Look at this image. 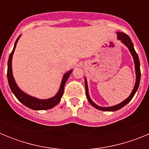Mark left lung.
I'll return each mask as SVG.
<instances>
[{
	"instance_id": "1",
	"label": "left lung",
	"mask_w": 149,
	"mask_h": 149,
	"mask_svg": "<svg viewBox=\"0 0 149 149\" xmlns=\"http://www.w3.org/2000/svg\"><path fill=\"white\" fill-rule=\"evenodd\" d=\"M117 39L120 40L122 43H123L128 48L129 51L131 52V55L133 56V59H134V66H135V72H136V82H135V85L134 86V89H133L132 92H131V95L126 98L125 100H124L122 102L119 103V104L114 105V106L112 107H101L97 105L96 104H95L92 99H91L90 96L89 94V89H88V84L87 81H86V78L85 77V88H86V95L87 100L89 101V103L91 104V105H93L95 108L98 109L100 110H103V111H116V110H119V109L122 108L123 107L125 106L127 103H129L131 100L132 99L133 97L134 96L136 92L137 91L138 87H139V82H140V77H141V73H140V64H139V57H138V55L136 54V52L135 51L134 48V44H133L132 41L130 39L128 36L126 35L125 33L121 32H117Z\"/></svg>"
}]
</instances>
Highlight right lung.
I'll return each mask as SVG.
<instances>
[{"mask_svg": "<svg viewBox=\"0 0 149 149\" xmlns=\"http://www.w3.org/2000/svg\"><path fill=\"white\" fill-rule=\"evenodd\" d=\"M21 36L22 35L19 36L18 39H16V41H15L14 48H13L11 54H10L9 60H8L7 79L10 89H11L13 94L15 95L17 99L20 101L21 103L23 104L24 105H25L26 107H27L29 108L34 110H44L53 108L54 107L56 106L60 101V99H61L62 96L63 95V92H64V87H65V83H66L67 80H68V78L69 77L71 73H72L73 70L72 69V70L68 71L66 73L64 74L63 79H62L61 84H60V89H59L58 93H56L52 98H48V99H39V98L33 97V96L30 95L23 92L20 88L18 87L17 84L15 83V79H14L13 74V68H12V60H13V54H14L15 47H16V45L18 43V39L21 37Z\"/></svg>", "mask_w": 149, "mask_h": 149, "instance_id": "add662e5", "label": "right lung"}]
</instances>
